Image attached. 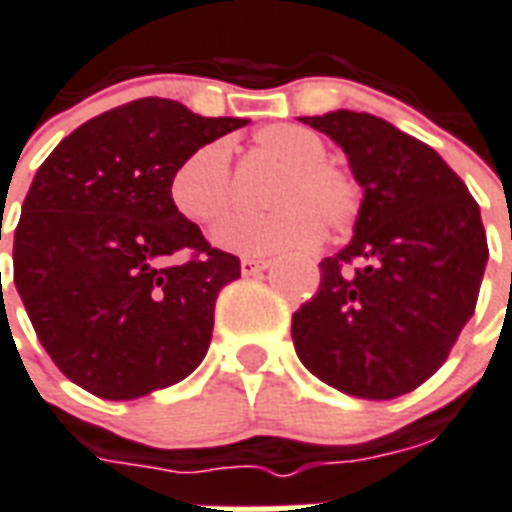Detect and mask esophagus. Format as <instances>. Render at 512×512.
Segmentation results:
<instances>
[{
  "mask_svg": "<svg viewBox=\"0 0 512 512\" xmlns=\"http://www.w3.org/2000/svg\"><path fill=\"white\" fill-rule=\"evenodd\" d=\"M266 268H271V260H257V257H244L241 260V274L244 276L263 274Z\"/></svg>",
  "mask_w": 512,
  "mask_h": 512,
  "instance_id": "esophagus-1",
  "label": "esophagus"
}]
</instances>
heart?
Wrapping results in <instances>:
<instances>
[{
	"label": "heart",
	"instance_id": "b5f03b06",
	"mask_svg": "<svg viewBox=\"0 0 512 512\" xmlns=\"http://www.w3.org/2000/svg\"><path fill=\"white\" fill-rule=\"evenodd\" d=\"M255 149L276 165L268 192V214L233 217L214 233L222 249L238 255H274L347 233L361 214L363 189L350 170L325 160V140L304 124H266L255 132ZM168 198L181 219L214 227L233 208L230 151L222 140L203 143L173 170Z\"/></svg>",
	"mask_w": 512,
	"mask_h": 512
}]
</instances>
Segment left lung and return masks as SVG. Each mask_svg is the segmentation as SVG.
Returning a JSON list of instances; mask_svg holds the SVG:
<instances>
[{
	"label": "left lung",
	"instance_id": "8db88e82",
	"mask_svg": "<svg viewBox=\"0 0 512 512\" xmlns=\"http://www.w3.org/2000/svg\"><path fill=\"white\" fill-rule=\"evenodd\" d=\"M304 124L336 140L363 187L355 236L320 263L293 314L306 369L358 399L415 391L448 361L475 314L488 244L480 208L437 151L372 113Z\"/></svg>",
	"mask_w": 512,
	"mask_h": 512
}]
</instances>
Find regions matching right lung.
I'll return each mask as SVG.
<instances>
[{
  "mask_svg": "<svg viewBox=\"0 0 512 512\" xmlns=\"http://www.w3.org/2000/svg\"><path fill=\"white\" fill-rule=\"evenodd\" d=\"M244 124L143 97L81 124L40 165L13 279L40 344L83 391L140 399L206 358L217 295L241 260L176 214L168 184L187 154Z\"/></svg>",
  "mask_w": 512,
  "mask_h": 512,
  "instance_id": "1",
  "label": "right lung"
}]
</instances>
